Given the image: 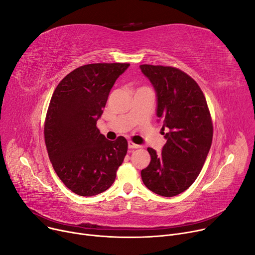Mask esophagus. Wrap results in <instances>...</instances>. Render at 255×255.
Returning <instances> with one entry per match:
<instances>
[{
	"label": "esophagus",
	"instance_id": "obj_1",
	"mask_svg": "<svg viewBox=\"0 0 255 255\" xmlns=\"http://www.w3.org/2000/svg\"><path fill=\"white\" fill-rule=\"evenodd\" d=\"M141 146L140 145H136L134 143H132L131 141L128 142V149H136V148H140Z\"/></svg>",
	"mask_w": 255,
	"mask_h": 255
}]
</instances>
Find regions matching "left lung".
I'll return each mask as SVG.
<instances>
[{
    "instance_id": "8db88e82",
    "label": "left lung",
    "mask_w": 255,
    "mask_h": 255,
    "mask_svg": "<svg viewBox=\"0 0 255 255\" xmlns=\"http://www.w3.org/2000/svg\"><path fill=\"white\" fill-rule=\"evenodd\" d=\"M140 68L156 92L162 129H169L159 154L147 149L151 161L141 171L142 181L152 192L172 197L186 191L203 167L213 134L210 113L200 87L184 71L149 64Z\"/></svg>"
}]
</instances>
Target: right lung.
Wrapping results in <instances>:
<instances>
[{
  "mask_svg": "<svg viewBox=\"0 0 255 255\" xmlns=\"http://www.w3.org/2000/svg\"><path fill=\"white\" fill-rule=\"evenodd\" d=\"M128 63H95L68 73L55 89L45 122V142L55 172L80 196H94L113 184L128 141H109L97 128L114 83Z\"/></svg>",
  "mask_w": 255,
  "mask_h": 255,
  "instance_id": "obj_1",
  "label": "right lung"
}]
</instances>
